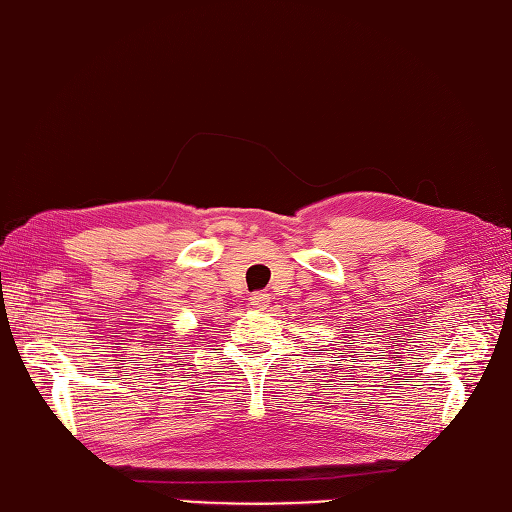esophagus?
<instances>
[{
	"label": "esophagus",
	"instance_id": "obj_1",
	"mask_svg": "<svg viewBox=\"0 0 512 512\" xmlns=\"http://www.w3.org/2000/svg\"><path fill=\"white\" fill-rule=\"evenodd\" d=\"M249 302H252L254 309L265 311L267 306H269V295H267V293H254L252 298H249Z\"/></svg>",
	"mask_w": 512,
	"mask_h": 512
}]
</instances>
